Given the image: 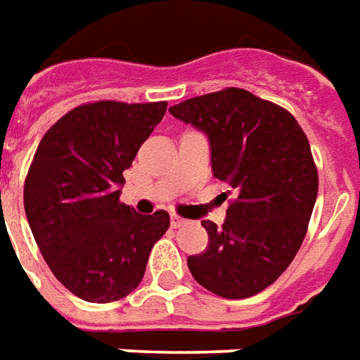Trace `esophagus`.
<instances>
[{
    "label": "esophagus",
    "mask_w": 360,
    "mask_h": 360,
    "mask_svg": "<svg viewBox=\"0 0 360 360\" xmlns=\"http://www.w3.org/2000/svg\"><path fill=\"white\" fill-rule=\"evenodd\" d=\"M181 225H185V219L179 217V215H172V227H181Z\"/></svg>",
    "instance_id": "obj_1"
}]
</instances>
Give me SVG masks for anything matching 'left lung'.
I'll use <instances>...</instances> for the list:
<instances>
[{
    "instance_id": "8db88e82",
    "label": "left lung",
    "mask_w": 360,
    "mask_h": 360,
    "mask_svg": "<svg viewBox=\"0 0 360 360\" xmlns=\"http://www.w3.org/2000/svg\"><path fill=\"white\" fill-rule=\"evenodd\" d=\"M169 112L206 135L212 172L234 191L223 227L202 221L210 242L187 259L194 281L227 300L259 294L292 263L315 207L307 137L288 110L238 87L187 98Z\"/></svg>"
}]
</instances>
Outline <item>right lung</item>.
I'll return each mask as SVG.
<instances>
[{"instance_id": "add662e5", "label": "right lung", "mask_w": 360, "mask_h": 360, "mask_svg": "<svg viewBox=\"0 0 360 360\" xmlns=\"http://www.w3.org/2000/svg\"><path fill=\"white\" fill-rule=\"evenodd\" d=\"M167 103L98 101L45 133L24 183V212L53 275L85 302L110 303L139 286L154 242L169 227L160 210L120 202L124 172Z\"/></svg>"}]
</instances>
